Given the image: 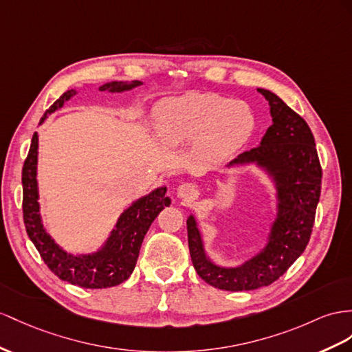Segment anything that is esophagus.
Masks as SVG:
<instances>
[{
  "label": "esophagus",
  "instance_id": "34e87169",
  "mask_svg": "<svg viewBox=\"0 0 352 352\" xmlns=\"http://www.w3.org/2000/svg\"><path fill=\"white\" fill-rule=\"evenodd\" d=\"M196 188H195V186H192V184H188V183H184V184H182V186H178V188H177V195H178V197L179 199H183V201H186V202H188V201H193L195 199V196H196Z\"/></svg>",
  "mask_w": 352,
  "mask_h": 352
}]
</instances>
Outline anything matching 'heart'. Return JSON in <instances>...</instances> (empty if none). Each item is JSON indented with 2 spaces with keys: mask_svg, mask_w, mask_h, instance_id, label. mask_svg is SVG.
I'll return each mask as SVG.
<instances>
[{
  "mask_svg": "<svg viewBox=\"0 0 352 352\" xmlns=\"http://www.w3.org/2000/svg\"><path fill=\"white\" fill-rule=\"evenodd\" d=\"M256 119L248 104L215 94L170 98L156 110V129L168 147L195 142L196 153L210 162L223 160L250 140Z\"/></svg>",
  "mask_w": 352,
  "mask_h": 352,
  "instance_id": "b5f03b06",
  "label": "heart"
}]
</instances>
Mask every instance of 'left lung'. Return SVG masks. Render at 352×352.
I'll return each instance as SVG.
<instances>
[{
  "label": "left lung",
  "instance_id": "8db88e82",
  "mask_svg": "<svg viewBox=\"0 0 352 352\" xmlns=\"http://www.w3.org/2000/svg\"><path fill=\"white\" fill-rule=\"evenodd\" d=\"M257 90L269 102L272 124L258 147L241 153L228 168L256 164L275 183L276 217L266 247L241 266H219L205 253L196 219H187L188 250L197 275L228 292L256 290L287 272L308 245L321 193L322 170L308 123L274 92Z\"/></svg>",
  "mask_w": 352,
  "mask_h": 352
}]
</instances>
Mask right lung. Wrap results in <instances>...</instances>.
Returning a JSON list of instances; mask_svg holds the SVG:
<instances>
[{"label":"right lung","mask_w":352,"mask_h":352,"mask_svg":"<svg viewBox=\"0 0 352 352\" xmlns=\"http://www.w3.org/2000/svg\"><path fill=\"white\" fill-rule=\"evenodd\" d=\"M142 83L133 80L131 83L111 82L105 83L99 90L107 92H124ZM77 92L67 90L56 99L41 117L44 122L47 114L59 110L65 101ZM37 160H38V135H32L28 156L22 169L23 186V221L26 233L47 267L62 281L83 288H108L126 281L137 265L142 239L159 212L169 206L166 187H159L151 193L140 197L128 210H124L116 223V228L107 238L105 244L92 254H71L62 250L43 226L38 204L37 186Z\"/></svg>","instance_id":"right-lung-1"}]
</instances>
